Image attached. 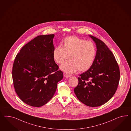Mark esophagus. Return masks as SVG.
Listing matches in <instances>:
<instances>
[{"label": "esophagus", "mask_w": 131, "mask_h": 131, "mask_svg": "<svg viewBox=\"0 0 131 131\" xmlns=\"http://www.w3.org/2000/svg\"><path fill=\"white\" fill-rule=\"evenodd\" d=\"M64 77H66V78H69V77H70L71 76V75H69V74H66V73H64Z\"/></svg>", "instance_id": "obj_1"}]
</instances>
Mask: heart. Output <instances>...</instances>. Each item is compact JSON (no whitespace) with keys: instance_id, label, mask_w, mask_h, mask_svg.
I'll return each instance as SVG.
<instances>
[{"instance_id":"obj_1","label":"heart","mask_w":131,"mask_h":131,"mask_svg":"<svg viewBox=\"0 0 131 131\" xmlns=\"http://www.w3.org/2000/svg\"><path fill=\"white\" fill-rule=\"evenodd\" d=\"M96 53L95 45L91 41L70 36L64 39L62 47L59 46L54 49L53 56L58 64L63 63L69 57L70 60L62 64L60 68L71 74L78 70L83 72L89 69L94 61Z\"/></svg>"}]
</instances>
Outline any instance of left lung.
<instances>
[{"mask_svg":"<svg viewBox=\"0 0 131 131\" xmlns=\"http://www.w3.org/2000/svg\"><path fill=\"white\" fill-rule=\"evenodd\" d=\"M89 36L96 45L95 59L91 68L80 75L74 92L81 102L95 107L107 102L114 95L120 72L114 56L106 45L95 37Z\"/></svg>","mask_w":131,"mask_h":131,"instance_id":"8db88e82","label":"left lung"}]
</instances>
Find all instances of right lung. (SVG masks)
<instances>
[{"label":"right lung","mask_w":131,"mask_h":131,"mask_svg":"<svg viewBox=\"0 0 131 131\" xmlns=\"http://www.w3.org/2000/svg\"><path fill=\"white\" fill-rule=\"evenodd\" d=\"M54 36L36 37L23 47L14 60L12 79L15 91L24 102L32 107L48 103L63 78L53 56Z\"/></svg>","instance_id":"right-lung-1"}]
</instances>
